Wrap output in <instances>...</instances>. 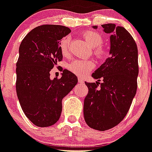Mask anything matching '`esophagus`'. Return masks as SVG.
<instances>
[{
  "label": "esophagus",
  "instance_id": "34e87169",
  "mask_svg": "<svg viewBox=\"0 0 152 152\" xmlns=\"http://www.w3.org/2000/svg\"><path fill=\"white\" fill-rule=\"evenodd\" d=\"M78 82L80 83H84V80H83V79H81V78H79L78 79Z\"/></svg>",
  "mask_w": 152,
  "mask_h": 152
}]
</instances>
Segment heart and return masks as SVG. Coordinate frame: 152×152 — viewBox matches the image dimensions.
<instances>
[{
    "label": "heart",
    "instance_id": "b5f03b06",
    "mask_svg": "<svg viewBox=\"0 0 152 152\" xmlns=\"http://www.w3.org/2000/svg\"><path fill=\"white\" fill-rule=\"evenodd\" d=\"M83 37L91 48H94V54L99 58H104L107 56L108 51L105 48L102 46L104 40L100 33L92 30H88L83 33ZM69 43L70 37L69 36L62 38V40L60 41L59 47L61 54L64 56H67L69 55ZM94 62L91 60H75L68 65V69L70 72L76 76L83 77L87 76L94 68Z\"/></svg>",
    "mask_w": 152,
    "mask_h": 152
}]
</instances>
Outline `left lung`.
I'll list each match as a JSON object with an SVG mask.
<instances>
[{"instance_id": "8db88e82", "label": "left lung", "mask_w": 152, "mask_h": 152, "mask_svg": "<svg viewBox=\"0 0 152 152\" xmlns=\"http://www.w3.org/2000/svg\"><path fill=\"white\" fill-rule=\"evenodd\" d=\"M102 26L104 33L111 34V56L92 74L99 82H85L88 94L83 115L90 127L104 131L118 125L127 114L137 89L139 69L137 47L130 33L112 23ZM100 78L103 80L102 84Z\"/></svg>"}]
</instances>
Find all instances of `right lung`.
I'll use <instances>...</instances> for the list:
<instances>
[{"label":"right lung","mask_w":152,"mask_h":152,"mask_svg":"<svg viewBox=\"0 0 152 152\" xmlns=\"http://www.w3.org/2000/svg\"><path fill=\"white\" fill-rule=\"evenodd\" d=\"M70 32L64 26L43 25L32 29L19 46L16 92L23 112L37 126L57 123L61 101L78 82L76 75L67 69L60 79L50 78V69L62 60L59 42Z\"/></svg>","instance_id":"add662e5"}]
</instances>
